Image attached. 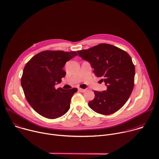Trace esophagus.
<instances>
[{
    "label": "esophagus",
    "mask_w": 159,
    "mask_h": 159,
    "mask_svg": "<svg viewBox=\"0 0 159 159\" xmlns=\"http://www.w3.org/2000/svg\"><path fill=\"white\" fill-rule=\"evenodd\" d=\"M78 90H79V91H80L81 93H84V92H85V89H81V88H79Z\"/></svg>",
    "instance_id": "34e87169"
}]
</instances>
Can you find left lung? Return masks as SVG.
Wrapping results in <instances>:
<instances>
[{
    "label": "left lung",
    "mask_w": 159,
    "mask_h": 159,
    "mask_svg": "<svg viewBox=\"0 0 159 159\" xmlns=\"http://www.w3.org/2000/svg\"><path fill=\"white\" fill-rule=\"evenodd\" d=\"M87 61L107 89L94 90V99L88 105L101 115H111L121 109L129 98L134 87L135 69L130 56L113 45L102 43L88 50L77 51Z\"/></svg>",
    "instance_id": "8db88e82"
}]
</instances>
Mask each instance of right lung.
<instances>
[{
	"label": "right lung",
	"mask_w": 159,
	"mask_h": 159,
	"mask_svg": "<svg viewBox=\"0 0 159 159\" xmlns=\"http://www.w3.org/2000/svg\"><path fill=\"white\" fill-rule=\"evenodd\" d=\"M76 55L75 52L44 51L34 56L25 66L21 85L28 102L41 116L55 119L69 110L77 89H56L55 85L65 77L63 68L66 62Z\"/></svg>",
	"instance_id": "right-lung-1"
}]
</instances>
